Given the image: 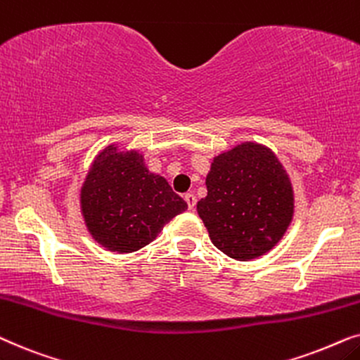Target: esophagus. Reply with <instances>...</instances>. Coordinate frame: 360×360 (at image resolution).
<instances>
[{"instance_id": "esophagus-1", "label": "esophagus", "mask_w": 360, "mask_h": 360, "mask_svg": "<svg viewBox=\"0 0 360 360\" xmlns=\"http://www.w3.org/2000/svg\"><path fill=\"white\" fill-rule=\"evenodd\" d=\"M184 200H186V204H188L189 210H193L195 207V202H198V199H195V195L193 193L184 194Z\"/></svg>"}]
</instances>
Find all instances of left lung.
<instances>
[{
	"label": "left lung",
	"mask_w": 360,
	"mask_h": 360,
	"mask_svg": "<svg viewBox=\"0 0 360 360\" xmlns=\"http://www.w3.org/2000/svg\"><path fill=\"white\" fill-rule=\"evenodd\" d=\"M198 214L215 247L236 260L270 252L293 219V189L275 153L242 143L215 156Z\"/></svg>",
	"instance_id": "1"
}]
</instances>
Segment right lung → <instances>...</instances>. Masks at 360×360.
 <instances>
[{
	"instance_id": "add662e5",
	"label": "right lung",
	"mask_w": 360,
	"mask_h": 360,
	"mask_svg": "<svg viewBox=\"0 0 360 360\" xmlns=\"http://www.w3.org/2000/svg\"><path fill=\"white\" fill-rule=\"evenodd\" d=\"M80 205L92 237L117 253L140 250L188 209L165 177L148 171L140 153L118 151L115 145L95 158Z\"/></svg>"
}]
</instances>
